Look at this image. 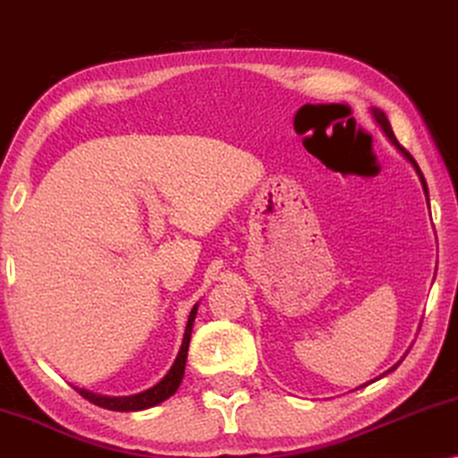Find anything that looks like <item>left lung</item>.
Wrapping results in <instances>:
<instances>
[{
    "label": "left lung",
    "instance_id": "8db88e82",
    "mask_svg": "<svg viewBox=\"0 0 458 458\" xmlns=\"http://www.w3.org/2000/svg\"><path fill=\"white\" fill-rule=\"evenodd\" d=\"M371 116H373V121L377 123V127H379L381 131H384V135L387 137V141H390L392 146L396 148L398 152L403 154L404 158L411 162L412 168H415V173L419 174V181H421V185H423V191H425V196H428V183H425V179H423V173H421V168H419V165H417V162H415V158H412V156H411L409 152H406V149H404L403 146H400L396 137H394V131H392V127H390V121H387V116L384 114V110H379V108H371ZM428 202H429V199H428ZM396 367H398V365H394L392 369H387V371H386L384 375H387V373H390V371H394V369H396ZM384 375H381V377H384ZM362 386H367V384H362ZM362 386H360V387H362Z\"/></svg>",
    "mask_w": 458,
    "mask_h": 458
}]
</instances>
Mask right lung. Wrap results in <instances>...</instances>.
Listing matches in <instances>:
<instances>
[{"label":"right lung","mask_w":458,"mask_h":458,"mask_svg":"<svg viewBox=\"0 0 458 458\" xmlns=\"http://www.w3.org/2000/svg\"><path fill=\"white\" fill-rule=\"evenodd\" d=\"M198 315V304L193 306L190 312V318H187V327H185V335H183V344H181V350L174 359L173 367L168 369V373L162 377L158 384L154 387H149L146 392L133 394V396H102V394H93L89 390H83V387H77L79 394L83 398L89 400V403L102 406V409L108 411H143V409H152V406L165 403L166 398H171L177 387L183 381V373H185V360H187V348H190V340H191V329H193V321H196Z\"/></svg>","instance_id":"right-lung-1"}]
</instances>
